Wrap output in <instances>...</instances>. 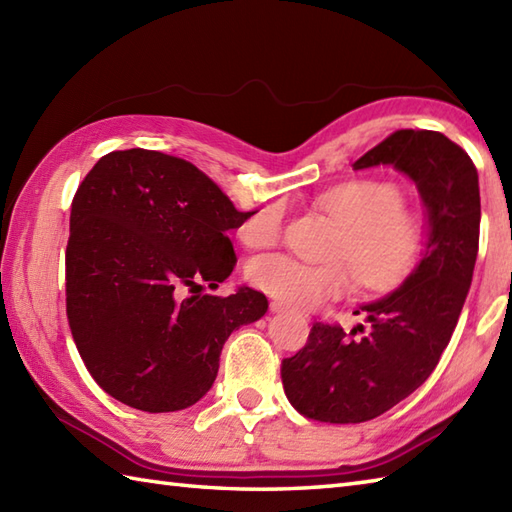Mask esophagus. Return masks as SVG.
I'll list each match as a JSON object with an SVG mask.
<instances>
[{
    "label": "esophagus",
    "mask_w": 512,
    "mask_h": 512,
    "mask_svg": "<svg viewBox=\"0 0 512 512\" xmlns=\"http://www.w3.org/2000/svg\"><path fill=\"white\" fill-rule=\"evenodd\" d=\"M270 310H273V312H292V308L286 306V303H281V301L270 303Z\"/></svg>",
    "instance_id": "1"
}]
</instances>
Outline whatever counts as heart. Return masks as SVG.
Instances as JSON below:
<instances>
[{"mask_svg":"<svg viewBox=\"0 0 512 512\" xmlns=\"http://www.w3.org/2000/svg\"><path fill=\"white\" fill-rule=\"evenodd\" d=\"M319 204L345 228L328 266L299 262L290 255L257 257L248 266L253 284L290 306L312 308L361 286L383 292L402 284L427 248V220L405 204V191L389 180H352L325 191ZM286 224V204L273 202L239 228L250 248L275 246Z\"/></svg>","mask_w":512,"mask_h":512,"instance_id":"heart-1","label":"heart"}]
</instances>
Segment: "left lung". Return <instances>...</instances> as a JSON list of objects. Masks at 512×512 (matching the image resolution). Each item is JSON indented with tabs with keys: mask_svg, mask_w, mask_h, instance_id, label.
I'll return each instance as SVG.
<instances>
[{
	"mask_svg": "<svg viewBox=\"0 0 512 512\" xmlns=\"http://www.w3.org/2000/svg\"><path fill=\"white\" fill-rule=\"evenodd\" d=\"M376 165H394L416 182L429 242L405 284L356 310L367 328L345 334L339 323L317 321L308 343L281 361L290 405L317 422H367L416 391L449 345L473 279L482 206L469 154L440 132L398 129L354 169Z\"/></svg>",
	"mask_w": 512,
	"mask_h": 512,
	"instance_id": "1",
	"label": "left lung"
}]
</instances>
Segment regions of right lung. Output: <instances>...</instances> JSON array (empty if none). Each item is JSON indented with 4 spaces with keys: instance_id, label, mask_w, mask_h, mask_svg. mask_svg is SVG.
<instances>
[{
    "instance_id": "obj_1",
    "label": "right lung",
    "mask_w": 512,
    "mask_h": 512,
    "mask_svg": "<svg viewBox=\"0 0 512 512\" xmlns=\"http://www.w3.org/2000/svg\"><path fill=\"white\" fill-rule=\"evenodd\" d=\"M237 211L191 162L160 151L103 156L74 193L65 312L85 367L125 405L165 413L211 389L224 341L264 317V292L202 295L233 273ZM192 295L183 297V290Z\"/></svg>"
}]
</instances>
